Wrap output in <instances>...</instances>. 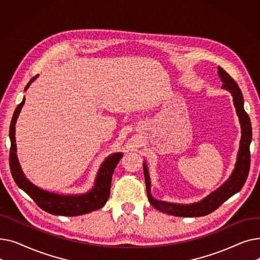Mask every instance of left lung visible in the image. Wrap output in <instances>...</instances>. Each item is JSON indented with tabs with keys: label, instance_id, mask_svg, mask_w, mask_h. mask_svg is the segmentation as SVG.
<instances>
[{
	"label": "left lung",
	"instance_id": "left-lung-1",
	"mask_svg": "<svg viewBox=\"0 0 260 260\" xmlns=\"http://www.w3.org/2000/svg\"><path fill=\"white\" fill-rule=\"evenodd\" d=\"M218 76H219L222 86L221 88L226 89L231 92L233 97L234 106L236 108V114L239 118V123L241 127V139L239 143V149L237 154V160L235 168L232 172L229 179L212 192L202 200L189 204L173 203L168 201H161L155 199L151 194V178L147 170L146 162H143V173L146 185L147 198L152 206L158 211L173 216L178 217H200L206 216L216 209L219 208L221 204L228 200L230 197L238 193L243 186L245 180L248 178L250 171V143L252 141V126L251 121L243 108V98L242 92L238 87L236 82L231 78V76L223 71L220 66H218Z\"/></svg>",
	"mask_w": 260,
	"mask_h": 260
}]
</instances>
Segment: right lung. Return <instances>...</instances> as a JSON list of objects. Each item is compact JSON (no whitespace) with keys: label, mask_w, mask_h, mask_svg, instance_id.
I'll return each instance as SVG.
<instances>
[{"label":"right lung","mask_w":260,"mask_h":260,"mask_svg":"<svg viewBox=\"0 0 260 260\" xmlns=\"http://www.w3.org/2000/svg\"><path fill=\"white\" fill-rule=\"evenodd\" d=\"M38 77L39 75L34 77L28 82V84L25 87V91L28 89L30 84ZM24 103L25 98H23L22 102L18 105L15 113H13L9 128V138L11 143L9 153V166L13 180L16 181L17 185L23 189L27 195H29L41 209L52 215L79 216L101 209L109 197L112 177L118 162L123 156V153H114L109 155L102 162L97 176H95L94 184L87 193L65 195L49 192V190L37 186L28 178H26L17 155L16 123Z\"/></svg>","instance_id":"obj_1"}]
</instances>
